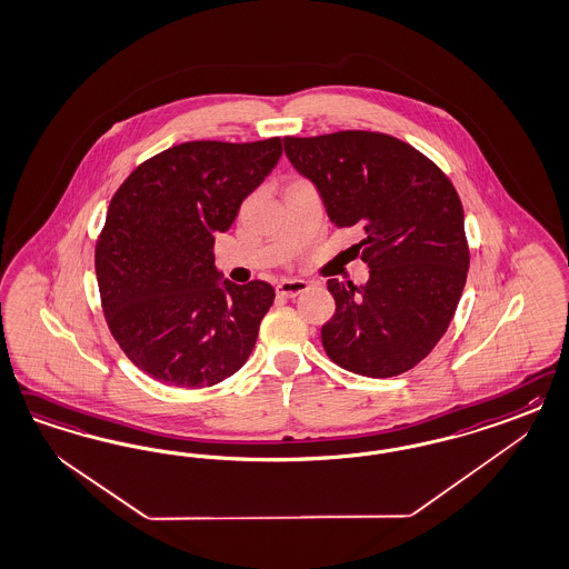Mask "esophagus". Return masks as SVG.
<instances>
[{
	"label": "esophagus",
	"mask_w": 569,
	"mask_h": 569,
	"mask_svg": "<svg viewBox=\"0 0 569 569\" xmlns=\"http://www.w3.org/2000/svg\"><path fill=\"white\" fill-rule=\"evenodd\" d=\"M310 289V284L306 280H299V278H287L282 282H278L276 287V293L278 297H284V299H295L297 295L306 293Z\"/></svg>",
	"instance_id": "esophagus-1"
}]
</instances>
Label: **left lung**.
I'll list each match as a JSON object with an SVG mask.
<instances>
[{
	"instance_id": "left-lung-1",
	"label": "left lung",
	"mask_w": 569,
	"mask_h": 569,
	"mask_svg": "<svg viewBox=\"0 0 569 569\" xmlns=\"http://www.w3.org/2000/svg\"><path fill=\"white\" fill-rule=\"evenodd\" d=\"M337 228H358L367 284L327 282L335 313L322 346L335 365L387 379L417 367L457 312L469 270L459 194L417 148L379 131L284 138Z\"/></svg>"
}]
</instances>
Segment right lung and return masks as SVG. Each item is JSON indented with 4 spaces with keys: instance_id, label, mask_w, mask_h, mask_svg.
<instances>
[{
    "instance_id": "obj_1",
    "label": "right lung",
    "mask_w": 569,
    "mask_h": 569,
    "mask_svg": "<svg viewBox=\"0 0 569 569\" xmlns=\"http://www.w3.org/2000/svg\"><path fill=\"white\" fill-rule=\"evenodd\" d=\"M282 154L280 138L183 142L129 173L96 242V278L110 332L159 383L218 386L256 348L274 289L220 282L216 234Z\"/></svg>"
}]
</instances>
